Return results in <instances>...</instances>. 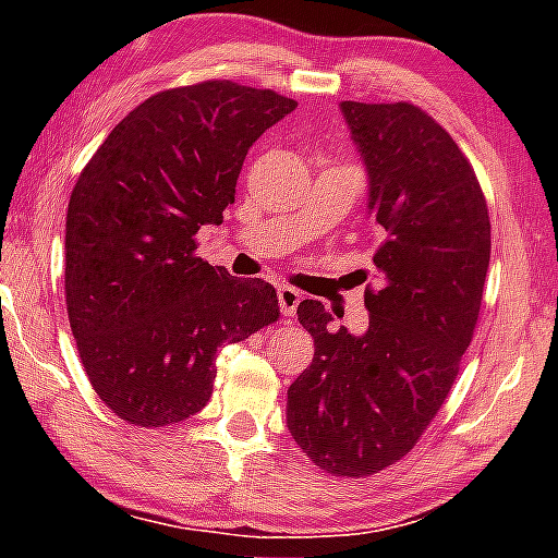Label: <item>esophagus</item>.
I'll return each instance as SVG.
<instances>
[{
    "mask_svg": "<svg viewBox=\"0 0 558 558\" xmlns=\"http://www.w3.org/2000/svg\"><path fill=\"white\" fill-rule=\"evenodd\" d=\"M277 296H279V310H281V315L292 317L294 312H296V304H300V300H302V294L296 292L294 287H279Z\"/></svg>",
    "mask_w": 558,
    "mask_h": 558,
    "instance_id": "34e87169",
    "label": "esophagus"
}]
</instances>
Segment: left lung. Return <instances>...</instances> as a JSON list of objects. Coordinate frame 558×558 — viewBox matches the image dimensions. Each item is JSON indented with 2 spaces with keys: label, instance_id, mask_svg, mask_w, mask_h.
I'll return each mask as SVG.
<instances>
[{
  "label": "left lung",
  "instance_id": "left-lung-1",
  "mask_svg": "<svg viewBox=\"0 0 558 558\" xmlns=\"http://www.w3.org/2000/svg\"><path fill=\"white\" fill-rule=\"evenodd\" d=\"M340 109L368 170L380 289H365L363 335L332 327L323 302H300L315 357L289 386L287 426L317 468L368 477L411 452L460 373L490 218L475 170L429 113L407 101Z\"/></svg>",
  "mask_w": 558,
  "mask_h": 558
}]
</instances>
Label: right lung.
Masks as SVG:
<instances>
[{
  "label": "right lung",
  "instance_id": "obj_1",
  "mask_svg": "<svg viewBox=\"0 0 558 558\" xmlns=\"http://www.w3.org/2000/svg\"><path fill=\"white\" fill-rule=\"evenodd\" d=\"M294 98L233 81L149 96L75 182L65 218V304L86 376L134 426L185 422L208 403L216 353L279 319L269 281L195 256L223 223L248 147Z\"/></svg>",
  "mask_w": 558,
  "mask_h": 558
}]
</instances>
